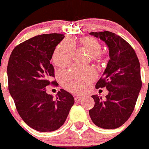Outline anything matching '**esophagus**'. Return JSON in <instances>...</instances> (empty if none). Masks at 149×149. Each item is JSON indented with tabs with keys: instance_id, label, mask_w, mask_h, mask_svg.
I'll return each instance as SVG.
<instances>
[{
	"instance_id": "34e87169",
	"label": "esophagus",
	"mask_w": 149,
	"mask_h": 149,
	"mask_svg": "<svg viewBox=\"0 0 149 149\" xmlns=\"http://www.w3.org/2000/svg\"><path fill=\"white\" fill-rule=\"evenodd\" d=\"M81 99H82V97H80V96H75L74 97V101H76V102H78V101H80Z\"/></svg>"
}]
</instances>
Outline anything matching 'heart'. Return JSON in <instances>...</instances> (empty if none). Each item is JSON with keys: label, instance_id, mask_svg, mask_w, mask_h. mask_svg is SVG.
Returning a JSON list of instances; mask_svg holds the SVG:
<instances>
[{"label": "heart", "instance_id": "obj_1", "mask_svg": "<svg viewBox=\"0 0 149 149\" xmlns=\"http://www.w3.org/2000/svg\"><path fill=\"white\" fill-rule=\"evenodd\" d=\"M79 46L89 53L92 61L101 62L104 54L101 50V44L93 37L82 38L78 41ZM75 43L68 39L64 40L55 48L53 54V63L57 67H65L72 61L74 53ZM96 74L91 69L72 68L60 73V81L62 86L74 93H79L86 89L93 82Z\"/></svg>", "mask_w": 149, "mask_h": 149}]
</instances>
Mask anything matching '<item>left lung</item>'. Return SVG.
Here are the masks:
<instances>
[{
  "label": "left lung",
  "mask_w": 149,
  "mask_h": 149,
  "mask_svg": "<svg viewBox=\"0 0 149 149\" xmlns=\"http://www.w3.org/2000/svg\"><path fill=\"white\" fill-rule=\"evenodd\" d=\"M109 48L110 59L102 77L95 85L97 89L106 87V99L93 95L95 104L89 110L93 123L104 129L122 126L132 114L142 86L139 60L132 47L119 35L109 32H92Z\"/></svg>",
  "instance_id": "8db88e82"
}]
</instances>
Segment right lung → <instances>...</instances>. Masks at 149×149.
Listing matches in <instances>:
<instances>
[{
  "label": "right lung",
  "mask_w": 149,
  "mask_h": 149,
  "mask_svg": "<svg viewBox=\"0 0 149 149\" xmlns=\"http://www.w3.org/2000/svg\"><path fill=\"white\" fill-rule=\"evenodd\" d=\"M59 33L44 34L14 48L7 67L8 91L20 117L39 132H51L64 125L74 103L70 93L61 89L54 99L46 86H57L51 80L54 68L50 63L56 46L64 39Z\"/></svg>",
  "instance_id": "1"
}]
</instances>
